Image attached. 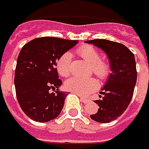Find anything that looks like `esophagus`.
<instances>
[{"instance_id":"34e87169","label":"esophagus","mask_w":149,"mask_h":149,"mask_svg":"<svg viewBox=\"0 0 149 149\" xmlns=\"http://www.w3.org/2000/svg\"><path fill=\"white\" fill-rule=\"evenodd\" d=\"M79 96L80 97V100H82V102H84V103H88V102H90L91 100H89L88 98H86V97H83L82 95H79Z\"/></svg>"}]
</instances>
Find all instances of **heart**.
Instances as JSON below:
<instances>
[{"label": "heart", "mask_w": 149, "mask_h": 149, "mask_svg": "<svg viewBox=\"0 0 149 149\" xmlns=\"http://www.w3.org/2000/svg\"><path fill=\"white\" fill-rule=\"evenodd\" d=\"M76 54L83 60L90 64L89 73L93 74L100 79H105L108 77L111 72V66L107 60L100 58L98 50L91 45L85 44L79 47ZM71 55L65 53L60 56L56 61V70L58 73L67 77L70 74ZM65 87L71 92L86 95L91 93L97 87L96 80L92 77H72L66 80Z\"/></svg>", "instance_id": "heart-1"}]
</instances>
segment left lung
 <instances>
[{
    "label": "left lung",
    "mask_w": 149,
    "mask_h": 149,
    "mask_svg": "<svg viewBox=\"0 0 149 149\" xmlns=\"http://www.w3.org/2000/svg\"><path fill=\"white\" fill-rule=\"evenodd\" d=\"M102 49L108 56L111 73L101 89L98 111L91 118L100 123H109L119 116L129 106L137 82V69L134 54L122 43L107 39L86 41Z\"/></svg>",
    "instance_id": "obj_1"
}]
</instances>
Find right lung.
<instances>
[{
  "instance_id": "right-lung-1",
  "label": "right lung",
  "mask_w": 149,
  "mask_h": 149,
  "mask_svg": "<svg viewBox=\"0 0 149 149\" xmlns=\"http://www.w3.org/2000/svg\"><path fill=\"white\" fill-rule=\"evenodd\" d=\"M77 40L42 37L26 43L20 51L15 70V88L23 112L35 122L46 123L60 114L67 93L55 64L57 59L73 48ZM56 90L55 93L50 90Z\"/></svg>"
}]
</instances>
